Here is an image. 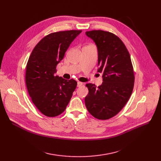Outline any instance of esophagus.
I'll return each instance as SVG.
<instances>
[{
    "mask_svg": "<svg viewBox=\"0 0 161 161\" xmlns=\"http://www.w3.org/2000/svg\"><path fill=\"white\" fill-rule=\"evenodd\" d=\"M83 86V83H81V82H80V81H78V87H81Z\"/></svg>",
    "mask_w": 161,
    "mask_h": 161,
    "instance_id": "obj_1",
    "label": "esophagus"
}]
</instances>
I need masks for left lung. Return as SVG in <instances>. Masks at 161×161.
Here are the masks:
<instances>
[{
    "label": "left lung",
    "mask_w": 161,
    "mask_h": 161,
    "mask_svg": "<svg viewBox=\"0 0 161 161\" xmlns=\"http://www.w3.org/2000/svg\"><path fill=\"white\" fill-rule=\"evenodd\" d=\"M98 49V72L103 82L97 87L87 83L89 93L85 98L88 112L98 119L106 120L119 113L130 97L134 74L128 49L114 34L101 30L86 32Z\"/></svg>",
    "instance_id": "left-lung-1"
}]
</instances>
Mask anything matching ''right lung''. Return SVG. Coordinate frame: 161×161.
Returning a JSON list of instances; mask_svg holds the SVG:
<instances>
[{
    "mask_svg": "<svg viewBox=\"0 0 161 161\" xmlns=\"http://www.w3.org/2000/svg\"><path fill=\"white\" fill-rule=\"evenodd\" d=\"M81 31L52 32L33 49L27 64L25 82L33 104L47 117L61 114L69 103L77 81L55 75L57 64Z\"/></svg>",
    "mask_w": 161,
    "mask_h": 161,
    "instance_id": "add662e5",
    "label": "right lung"
}]
</instances>
